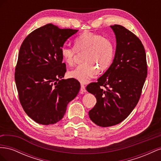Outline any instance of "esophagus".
<instances>
[{
  "label": "esophagus",
  "mask_w": 161,
  "mask_h": 161,
  "mask_svg": "<svg viewBox=\"0 0 161 161\" xmlns=\"http://www.w3.org/2000/svg\"><path fill=\"white\" fill-rule=\"evenodd\" d=\"M86 92V89L85 88V86L84 85L81 84L80 85V92L81 93H84V92Z\"/></svg>",
  "instance_id": "1"
}]
</instances>
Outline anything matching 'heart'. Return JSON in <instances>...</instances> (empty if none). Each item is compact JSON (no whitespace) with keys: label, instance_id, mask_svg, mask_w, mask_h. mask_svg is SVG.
Here are the masks:
<instances>
[{"label":"heart","instance_id":"heart-1","mask_svg":"<svg viewBox=\"0 0 161 161\" xmlns=\"http://www.w3.org/2000/svg\"><path fill=\"white\" fill-rule=\"evenodd\" d=\"M78 53L85 52L83 64L69 72V76L82 83H86L95 77L98 70L103 72L110 66L114 59L115 47L108 37L98 33H83L74 40V47L64 46L61 56L69 66L74 65Z\"/></svg>","mask_w":161,"mask_h":161}]
</instances>
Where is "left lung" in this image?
<instances>
[{
  "label": "left lung",
  "instance_id": "1",
  "mask_svg": "<svg viewBox=\"0 0 161 161\" xmlns=\"http://www.w3.org/2000/svg\"><path fill=\"white\" fill-rule=\"evenodd\" d=\"M111 27L117 43L114 62L98 81L86 86L97 99L89 118L101 127L118 124L131 114L138 103L148 72L140 39L122 25Z\"/></svg>",
  "mask_w": 161,
  "mask_h": 161
}]
</instances>
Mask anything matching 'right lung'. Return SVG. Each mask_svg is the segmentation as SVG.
<instances>
[{
	"label": "right lung",
	"instance_id": "add662e5",
	"mask_svg": "<svg viewBox=\"0 0 161 161\" xmlns=\"http://www.w3.org/2000/svg\"><path fill=\"white\" fill-rule=\"evenodd\" d=\"M77 31L47 24L29 34L20 47L14 72L19 99L27 115L38 124L61 120L80 90L79 82L73 78L60 80L66 72L61 49Z\"/></svg>",
	"mask_w": 161,
	"mask_h": 161
}]
</instances>
